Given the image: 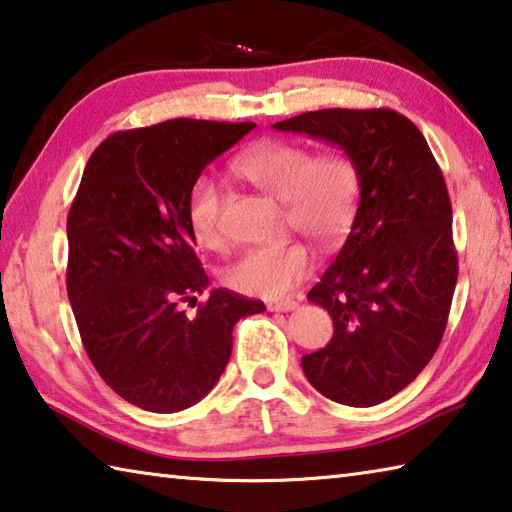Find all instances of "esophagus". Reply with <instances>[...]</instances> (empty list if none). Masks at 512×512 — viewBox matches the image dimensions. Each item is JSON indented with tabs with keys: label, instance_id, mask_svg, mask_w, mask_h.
Returning a JSON list of instances; mask_svg holds the SVG:
<instances>
[{
	"label": "esophagus",
	"instance_id": "34e87169",
	"mask_svg": "<svg viewBox=\"0 0 512 512\" xmlns=\"http://www.w3.org/2000/svg\"><path fill=\"white\" fill-rule=\"evenodd\" d=\"M298 307L296 300H277V302H268V309L271 311H293Z\"/></svg>",
	"mask_w": 512,
	"mask_h": 512
}]
</instances>
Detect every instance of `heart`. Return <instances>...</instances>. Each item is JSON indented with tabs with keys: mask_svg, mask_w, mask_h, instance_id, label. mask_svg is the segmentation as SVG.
<instances>
[{
	"mask_svg": "<svg viewBox=\"0 0 512 512\" xmlns=\"http://www.w3.org/2000/svg\"><path fill=\"white\" fill-rule=\"evenodd\" d=\"M264 194L284 201L287 225L305 232L320 246H334L348 235L359 210L361 173L345 151L318 153L307 144L273 140L257 144L232 164ZM223 192L210 176L189 189L187 216L196 241L219 250L225 244L221 225ZM316 257L302 241L253 248L225 271V282L246 296L280 300L311 275Z\"/></svg>",
	"mask_w": 512,
	"mask_h": 512,
	"instance_id": "obj_1",
	"label": "heart"
}]
</instances>
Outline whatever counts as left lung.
<instances>
[{"mask_svg": "<svg viewBox=\"0 0 512 512\" xmlns=\"http://www.w3.org/2000/svg\"><path fill=\"white\" fill-rule=\"evenodd\" d=\"M341 146L361 173V201L334 264L309 291L334 336L302 357L332 402L375 406L420 375L443 339L458 280L452 203L411 119L388 108H329L273 124Z\"/></svg>", "mask_w": 512, "mask_h": 512, "instance_id": "obj_1", "label": "left lung"}]
</instances>
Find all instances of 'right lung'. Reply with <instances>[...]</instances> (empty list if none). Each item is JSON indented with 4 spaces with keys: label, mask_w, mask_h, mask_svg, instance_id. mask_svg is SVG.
<instances>
[{
    "label": "right lung",
    "mask_w": 512,
    "mask_h": 512,
    "mask_svg": "<svg viewBox=\"0 0 512 512\" xmlns=\"http://www.w3.org/2000/svg\"><path fill=\"white\" fill-rule=\"evenodd\" d=\"M255 128L169 119L106 137L85 164L67 214V296L92 366L126 402L153 413L189 409L212 391L237 320L264 302L214 289L189 225V189Z\"/></svg>",
    "instance_id": "1"
}]
</instances>
